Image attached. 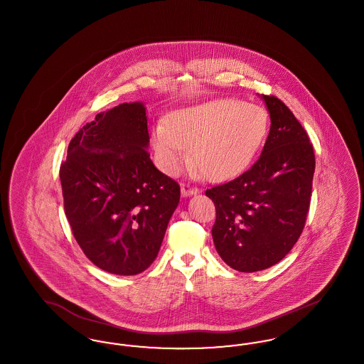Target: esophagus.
I'll use <instances>...</instances> for the list:
<instances>
[{"instance_id":"esophagus-1","label":"esophagus","mask_w":364,"mask_h":364,"mask_svg":"<svg viewBox=\"0 0 364 364\" xmlns=\"http://www.w3.org/2000/svg\"><path fill=\"white\" fill-rule=\"evenodd\" d=\"M198 192H199V190H198L196 187L191 186V184H186V183H183V184H181V195H183V196L196 195Z\"/></svg>"}]
</instances>
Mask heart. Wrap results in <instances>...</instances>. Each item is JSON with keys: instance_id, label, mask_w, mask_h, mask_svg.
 <instances>
[{"instance_id": "b5f03b06", "label": "heart", "mask_w": 364, "mask_h": 364, "mask_svg": "<svg viewBox=\"0 0 364 364\" xmlns=\"http://www.w3.org/2000/svg\"><path fill=\"white\" fill-rule=\"evenodd\" d=\"M269 113L237 98H215L173 112L154 127L151 140L159 168L177 173L187 158L213 181L232 178L250 165L269 134Z\"/></svg>"}]
</instances>
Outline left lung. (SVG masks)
<instances>
[{"label":"left lung","mask_w":364,"mask_h":364,"mask_svg":"<svg viewBox=\"0 0 364 364\" xmlns=\"http://www.w3.org/2000/svg\"><path fill=\"white\" fill-rule=\"evenodd\" d=\"M260 98L272 125L258 161L206 191L217 213V252L242 273L267 269L292 250L306 224L315 171L311 141L291 109L274 95Z\"/></svg>","instance_id":"left-lung-1"}]
</instances>
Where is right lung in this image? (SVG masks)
<instances>
[{"mask_svg":"<svg viewBox=\"0 0 364 364\" xmlns=\"http://www.w3.org/2000/svg\"><path fill=\"white\" fill-rule=\"evenodd\" d=\"M146 107L98 113L73 136L60 180L65 215L88 259L107 273L135 276L156 258L180 186L150 159Z\"/></svg>","mask_w":364,"mask_h":364,"instance_id":"obj_1","label":"right lung"}]
</instances>
